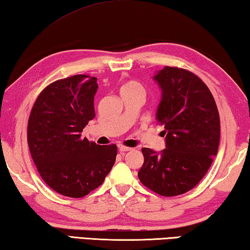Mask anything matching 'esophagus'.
Masks as SVG:
<instances>
[{
    "label": "esophagus",
    "mask_w": 250,
    "mask_h": 250,
    "mask_svg": "<svg viewBox=\"0 0 250 250\" xmlns=\"http://www.w3.org/2000/svg\"><path fill=\"white\" fill-rule=\"evenodd\" d=\"M118 148H119L120 152H128L132 149V147H128V146H125V145H118Z\"/></svg>",
    "instance_id": "1"
}]
</instances>
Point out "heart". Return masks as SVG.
<instances>
[{"instance_id": "obj_1", "label": "heart", "mask_w": 250, "mask_h": 250, "mask_svg": "<svg viewBox=\"0 0 250 250\" xmlns=\"http://www.w3.org/2000/svg\"><path fill=\"white\" fill-rule=\"evenodd\" d=\"M134 88H141V86L139 83L134 81H129L126 82L125 84H124V86L121 87V92H124V90H129V89H134Z\"/></svg>"}]
</instances>
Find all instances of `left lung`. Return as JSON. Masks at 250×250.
Wrapping results in <instances>:
<instances>
[{"mask_svg":"<svg viewBox=\"0 0 250 250\" xmlns=\"http://www.w3.org/2000/svg\"><path fill=\"white\" fill-rule=\"evenodd\" d=\"M153 79L162 90L156 120L164 125L166 148L157 153L143 147L138 176L161 196H179L197 186L216 156L219 110L210 89L191 72L165 66Z\"/></svg>","mask_w":250,"mask_h":250,"instance_id":"1","label":"left lung"}]
</instances>
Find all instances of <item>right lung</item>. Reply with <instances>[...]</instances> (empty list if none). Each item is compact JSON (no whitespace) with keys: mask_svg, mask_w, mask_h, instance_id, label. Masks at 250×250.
<instances>
[{"mask_svg":"<svg viewBox=\"0 0 250 250\" xmlns=\"http://www.w3.org/2000/svg\"><path fill=\"white\" fill-rule=\"evenodd\" d=\"M97 79L73 75L48 85L31 109L27 141L40 176L62 196L82 198L99 187L116 162L117 145L81 133L95 117Z\"/></svg>","mask_w":250,"mask_h":250,"instance_id":"right-lung-1","label":"right lung"}]
</instances>
